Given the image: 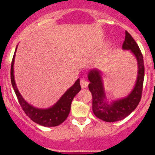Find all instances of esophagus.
I'll return each instance as SVG.
<instances>
[{"label":"esophagus","instance_id":"obj_1","mask_svg":"<svg viewBox=\"0 0 155 155\" xmlns=\"http://www.w3.org/2000/svg\"><path fill=\"white\" fill-rule=\"evenodd\" d=\"M80 85L82 88H85V87H87V85H88V82H87L86 80H85V79H82V80L80 81Z\"/></svg>","mask_w":155,"mask_h":155}]
</instances>
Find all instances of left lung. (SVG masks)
I'll use <instances>...</instances> for the list:
<instances>
[{"mask_svg": "<svg viewBox=\"0 0 155 155\" xmlns=\"http://www.w3.org/2000/svg\"><path fill=\"white\" fill-rule=\"evenodd\" d=\"M122 48L130 50L137 58L138 64L136 85L126 97L109 103L105 94L101 72L94 69L87 74V79L90 82L88 88L92 94V110L95 116L107 122H114L125 118L137 108L142 97L145 76L143 56L137 43L127 31Z\"/></svg>", "mask_w": 155, "mask_h": 155, "instance_id": "obj_1", "label": "left lung"}]
</instances>
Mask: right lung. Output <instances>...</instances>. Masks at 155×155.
<instances>
[{
    "instance_id": "right-lung-1",
    "label": "right lung",
    "mask_w": 155,
    "mask_h": 155,
    "mask_svg": "<svg viewBox=\"0 0 155 155\" xmlns=\"http://www.w3.org/2000/svg\"><path fill=\"white\" fill-rule=\"evenodd\" d=\"M14 53L13 58H12V63H11V83H12V87L14 89L17 98H18V103L20 106L22 108L25 113L37 124H40L44 127H55L58 126L61 123H63L68 118L69 113L70 111V107H71V103L73 97L77 94L81 90L80 82L79 79H78L74 83V85L62 95L61 97L59 99V101L56 103L52 107L48 108V109H42L36 108L33 106L28 104L24 98L21 97L17 88L15 85V79H14L13 74V65L14 61H15V51Z\"/></svg>"
}]
</instances>
